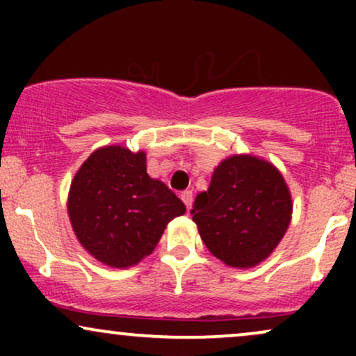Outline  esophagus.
<instances>
[{"instance_id":"1","label":"esophagus","mask_w":356,"mask_h":356,"mask_svg":"<svg viewBox=\"0 0 356 356\" xmlns=\"http://www.w3.org/2000/svg\"><path fill=\"white\" fill-rule=\"evenodd\" d=\"M181 199H182V202L186 204L187 211H189L191 206H192V191H182L181 192Z\"/></svg>"}]
</instances>
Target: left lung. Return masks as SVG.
<instances>
[{"label":"left lung","instance_id":"8db88e82","mask_svg":"<svg viewBox=\"0 0 356 356\" xmlns=\"http://www.w3.org/2000/svg\"><path fill=\"white\" fill-rule=\"evenodd\" d=\"M291 212L289 189L275 165L232 155L216 167L191 214L212 254L232 268H251L280 244Z\"/></svg>","mask_w":356,"mask_h":356}]
</instances>
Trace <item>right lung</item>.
Instances as JSON below:
<instances>
[{
  "mask_svg": "<svg viewBox=\"0 0 356 356\" xmlns=\"http://www.w3.org/2000/svg\"><path fill=\"white\" fill-rule=\"evenodd\" d=\"M186 206L164 182L149 177L145 154L120 145L95 150L76 172L68 214L93 257L129 268L154 251L167 224Z\"/></svg>",
  "mask_w": 356,
  "mask_h": 356,
  "instance_id": "1",
  "label": "right lung"
}]
</instances>
